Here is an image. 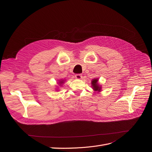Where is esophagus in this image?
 <instances>
[{
	"mask_svg": "<svg viewBox=\"0 0 152 152\" xmlns=\"http://www.w3.org/2000/svg\"><path fill=\"white\" fill-rule=\"evenodd\" d=\"M75 77L76 79H81L82 78V75L81 74H76L75 75Z\"/></svg>",
	"mask_w": 152,
	"mask_h": 152,
	"instance_id": "34e87169",
	"label": "esophagus"
}]
</instances>
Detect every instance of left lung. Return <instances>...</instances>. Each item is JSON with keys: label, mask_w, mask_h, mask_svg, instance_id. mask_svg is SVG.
I'll use <instances>...</instances> for the list:
<instances>
[{"label": "left lung", "mask_w": 152, "mask_h": 152, "mask_svg": "<svg viewBox=\"0 0 152 152\" xmlns=\"http://www.w3.org/2000/svg\"><path fill=\"white\" fill-rule=\"evenodd\" d=\"M98 79H93L91 82V84H92V87H93V89H94V91H98L100 92L101 89H102V86H100L98 84Z\"/></svg>", "instance_id": "left-lung-1"}]
</instances>
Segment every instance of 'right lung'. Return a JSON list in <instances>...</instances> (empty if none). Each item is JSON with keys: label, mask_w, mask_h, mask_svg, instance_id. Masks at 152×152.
Masks as SVG:
<instances>
[{"label": "right lung", "mask_w": 152, "mask_h": 152, "mask_svg": "<svg viewBox=\"0 0 152 152\" xmlns=\"http://www.w3.org/2000/svg\"><path fill=\"white\" fill-rule=\"evenodd\" d=\"M64 81H65V80H61L60 81H59V82L58 84H59V85H61L62 84H63V83H64Z\"/></svg>", "instance_id": "1"}]
</instances>
